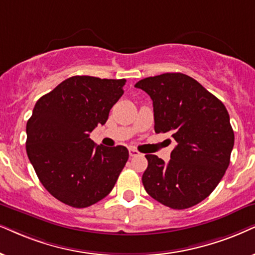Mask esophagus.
I'll list each match as a JSON object with an SVG mask.
<instances>
[{
  "instance_id": "obj_1",
  "label": "esophagus",
  "mask_w": 255,
  "mask_h": 255,
  "mask_svg": "<svg viewBox=\"0 0 255 255\" xmlns=\"http://www.w3.org/2000/svg\"><path fill=\"white\" fill-rule=\"evenodd\" d=\"M129 155L130 156H137L140 155V151H137L135 148H129Z\"/></svg>"
}]
</instances>
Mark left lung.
<instances>
[{"label":"left lung","instance_id":"1","mask_svg":"<svg viewBox=\"0 0 255 255\" xmlns=\"http://www.w3.org/2000/svg\"><path fill=\"white\" fill-rule=\"evenodd\" d=\"M135 87L153 100L155 133H169L176 141L168 163L146 155L144 189L173 209L198 205L214 191L230 165L234 131L226 107L181 73L146 77Z\"/></svg>","mask_w":255,"mask_h":255}]
</instances>
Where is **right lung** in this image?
<instances>
[{"label":"right lung","mask_w":255,"mask_h":255,"mask_svg":"<svg viewBox=\"0 0 255 255\" xmlns=\"http://www.w3.org/2000/svg\"><path fill=\"white\" fill-rule=\"evenodd\" d=\"M125 79L72 76L37 100L27 122L25 149L54 198L85 208L106 198L127 162L124 146H96L89 133L108 120Z\"/></svg>","instance_id":"1"}]
</instances>
